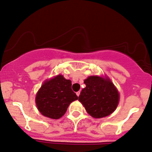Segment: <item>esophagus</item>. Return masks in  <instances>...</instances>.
I'll return each mask as SVG.
<instances>
[{
  "label": "esophagus",
  "instance_id": "1",
  "mask_svg": "<svg viewBox=\"0 0 152 152\" xmlns=\"http://www.w3.org/2000/svg\"><path fill=\"white\" fill-rule=\"evenodd\" d=\"M76 95H77V96L79 97V95H80V91H78V92L76 93Z\"/></svg>",
  "mask_w": 152,
  "mask_h": 152
}]
</instances>
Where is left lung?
Listing matches in <instances>:
<instances>
[{
  "mask_svg": "<svg viewBox=\"0 0 152 152\" xmlns=\"http://www.w3.org/2000/svg\"><path fill=\"white\" fill-rule=\"evenodd\" d=\"M79 101L94 118H102L113 113L120 100V94L110 79L91 76L85 79Z\"/></svg>",
  "mask_w": 152,
  "mask_h": 152,
  "instance_id": "1",
  "label": "left lung"
}]
</instances>
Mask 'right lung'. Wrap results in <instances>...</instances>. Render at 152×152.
<instances>
[{
    "label": "right lung",
    "mask_w": 152,
    "mask_h": 152,
    "mask_svg": "<svg viewBox=\"0 0 152 152\" xmlns=\"http://www.w3.org/2000/svg\"><path fill=\"white\" fill-rule=\"evenodd\" d=\"M71 86V81L60 74L45 81L35 96L37 107L42 115L54 120L61 118L69 104L78 99Z\"/></svg>",
    "instance_id": "add662e5"
}]
</instances>
